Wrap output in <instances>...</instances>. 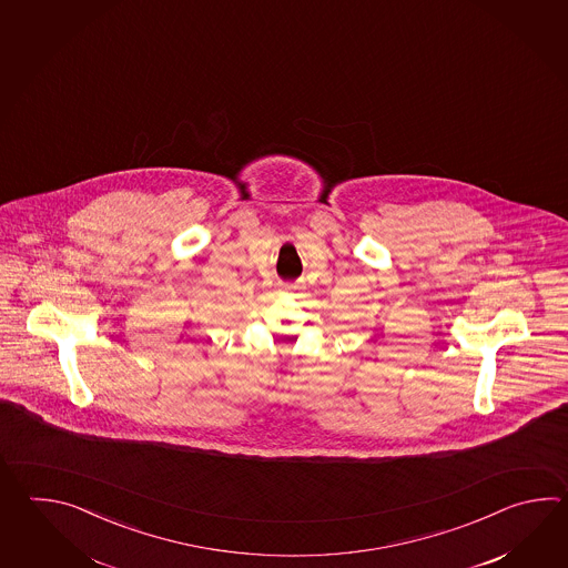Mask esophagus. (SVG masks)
Listing matches in <instances>:
<instances>
[{"label": "esophagus", "mask_w": 568, "mask_h": 568, "mask_svg": "<svg viewBox=\"0 0 568 568\" xmlns=\"http://www.w3.org/2000/svg\"><path fill=\"white\" fill-rule=\"evenodd\" d=\"M284 290H292V288H290V286H288V288H284Z\"/></svg>", "instance_id": "obj_1"}]
</instances>
